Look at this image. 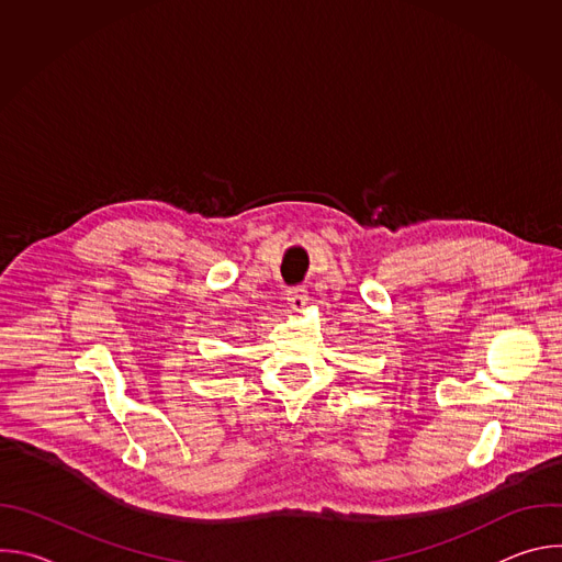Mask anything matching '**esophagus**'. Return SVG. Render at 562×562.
<instances>
[{
	"mask_svg": "<svg viewBox=\"0 0 562 562\" xmlns=\"http://www.w3.org/2000/svg\"><path fill=\"white\" fill-rule=\"evenodd\" d=\"M286 302H289V308L293 311H302L304 304H306V289L304 286H293L286 291Z\"/></svg>",
	"mask_w": 562,
	"mask_h": 562,
	"instance_id": "obj_1",
	"label": "esophagus"
}]
</instances>
